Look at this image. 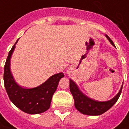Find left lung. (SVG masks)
<instances>
[{
	"instance_id": "obj_1",
	"label": "left lung",
	"mask_w": 129,
	"mask_h": 129,
	"mask_svg": "<svg viewBox=\"0 0 129 129\" xmlns=\"http://www.w3.org/2000/svg\"><path fill=\"white\" fill-rule=\"evenodd\" d=\"M106 38L109 40L112 45L115 44L110 38L106 35ZM123 84L117 94L113 98L107 101H98L91 99L85 96L76 84L70 79V91L73 96L75 106L77 110L84 115H100L108 110L112 105L117 102L118 99L121 95Z\"/></svg>"
}]
</instances>
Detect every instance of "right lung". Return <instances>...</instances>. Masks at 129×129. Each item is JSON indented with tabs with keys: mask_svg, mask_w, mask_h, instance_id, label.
Wrapping results in <instances>:
<instances>
[{
	"mask_svg": "<svg viewBox=\"0 0 129 129\" xmlns=\"http://www.w3.org/2000/svg\"><path fill=\"white\" fill-rule=\"evenodd\" d=\"M17 41L9 52L4 66L5 88L9 99L18 108L30 115L40 114L49 108L52 96L64 74H55L40 86L32 89H25L18 85L10 71V59Z\"/></svg>",
	"mask_w": 129,
	"mask_h": 129,
	"instance_id": "obj_1",
	"label": "right lung"
}]
</instances>
